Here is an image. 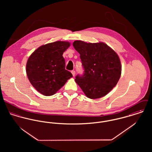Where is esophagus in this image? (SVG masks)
I'll return each mask as SVG.
<instances>
[{
  "instance_id": "esophagus-1",
  "label": "esophagus",
  "mask_w": 152,
  "mask_h": 152,
  "mask_svg": "<svg viewBox=\"0 0 152 152\" xmlns=\"http://www.w3.org/2000/svg\"><path fill=\"white\" fill-rule=\"evenodd\" d=\"M71 73H72V75L74 77V76H75V71H74V70H72V71H71Z\"/></svg>"
}]
</instances>
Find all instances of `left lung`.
I'll list each match as a JSON object with an SVG mask.
<instances>
[{"label": "left lung", "mask_w": 152, "mask_h": 152, "mask_svg": "<svg viewBox=\"0 0 152 152\" xmlns=\"http://www.w3.org/2000/svg\"><path fill=\"white\" fill-rule=\"evenodd\" d=\"M73 46L80 54L84 70L83 74L75 77L76 83L90 99L104 96L115 87L121 75L118 54L104 43L77 40Z\"/></svg>", "instance_id": "1"}]
</instances>
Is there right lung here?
Returning <instances> with one entry per match:
<instances>
[{"mask_svg":"<svg viewBox=\"0 0 152 152\" xmlns=\"http://www.w3.org/2000/svg\"><path fill=\"white\" fill-rule=\"evenodd\" d=\"M66 42H55L40 46L28 58L26 73L31 85L45 96L55 94L72 77L65 69L63 54L69 47Z\"/></svg>","mask_w":152,"mask_h":152,"instance_id":"right-lung-1","label":"right lung"}]
</instances>
